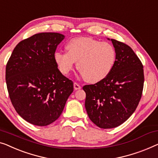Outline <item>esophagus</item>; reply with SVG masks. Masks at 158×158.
Instances as JSON below:
<instances>
[{
    "label": "esophagus",
    "instance_id": "34e87169",
    "mask_svg": "<svg viewBox=\"0 0 158 158\" xmlns=\"http://www.w3.org/2000/svg\"><path fill=\"white\" fill-rule=\"evenodd\" d=\"M74 89L75 90H80V89L81 88V86L78 83H74Z\"/></svg>",
    "mask_w": 158,
    "mask_h": 158
}]
</instances>
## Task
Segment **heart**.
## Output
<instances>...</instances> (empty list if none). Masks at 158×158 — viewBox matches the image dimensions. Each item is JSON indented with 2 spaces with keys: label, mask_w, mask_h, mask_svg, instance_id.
<instances>
[{
  "label": "heart",
  "mask_w": 158,
  "mask_h": 158,
  "mask_svg": "<svg viewBox=\"0 0 158 158\" xmlns=\"http://www.w3.org/2000/svg\"><path fill=\"white\" fill-rule=\"evenodd\" d=\"M67 52H56L55 62L63 75H68L77 68L84 79L90 83H96L108 76L115 65L116 52L108 43L100 42L91 38H76L66 45Z\"/></svg>",
  "instance_id": "obj_1"
}]
</instances>
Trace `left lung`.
<instances>
[{
    "label": "left lung",
    "mask_w": 158,
    "mask_h": 158,
    "mask_svg": "<svg viewBox=\"0 0 158 158\" xmlns=\"http://www.w3.org/2000/svg\"><path fill=\"white\" fill-rule=\"evenodd\" d=\"M111 41L116 52L111 73L102 81L83 88L88 117L103 129L118 127L132 115L140 100L144 85L143 65L137 55L124 43Z\"/></svg>",
    "instance_id": "left-lung-1"
}]
</instances>
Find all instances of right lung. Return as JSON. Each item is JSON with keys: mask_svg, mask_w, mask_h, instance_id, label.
Returning <instances> with one entry per match:
<instances>
[{"mask_svg": "<svg viewBox=\"0 0 158 158\" xmlns=\"http://www.w3.org/2000/svg\"><path fill=\"white\" fill-rule=\"evenodd\" d=\"M65 36L40 33L20 41L6 68L9 97L20 117L31 124L46 126L62 113L73 83L55 62L57 46Z\"/></svg>", "mask_w": 158, "mask_h": 158, "instance_id": "obj_1", "label": "right lung"}]
</instances>
